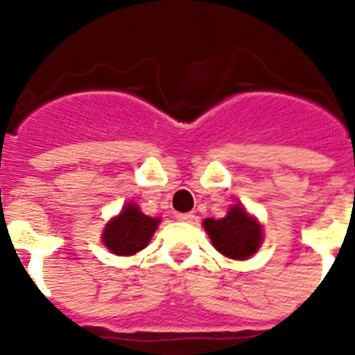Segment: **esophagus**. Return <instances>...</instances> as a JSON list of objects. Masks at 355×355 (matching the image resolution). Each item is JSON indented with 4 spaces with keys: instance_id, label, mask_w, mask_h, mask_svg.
Masks as SVG:
<instances>
[{
    "instance_id": "1",
    "label": "esophagus",
    "mask_w": 355,
    "mask_h": 355,
    "mask_svg": "<svg viewBox=\"0 0 355 355\" xmlns=\"http://www.w3.org/2000/svg\"><path fill=\"white\" fill-rule=\"evenodd\" d=\"M177 221H182V223H191L195 219L193 214H177Z\"/></svg>"
}]
</instances>
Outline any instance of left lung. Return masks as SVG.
<instances>
[{
    "label": "left lung",
    "mask_w": 355,
    "mask_h": 355,
    "mask_svg": "<svg viewBox=\"0 0 355 355\" xmlns=\"http://www.w3.org/2000/svg\"><path fill=\"white\" fill-rule=\"evenodd\" d=\"M202 227L211 245L230 259H248L263 243L261 225L241 205L230 206L221 219H205Z\"/></svg>",
    "instance_id": "left-lung-1"
}]
</instances>
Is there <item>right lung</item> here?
<instances>
[{"label":"right lung","mask_w":355,"mask_h":355,"mask_svg":"<svg viewBox=\"0 0 355 355\" xmlns=\"http://www.w3.org/2000/svg\"><path fill=\"white\" fill-rule=\"evenodd\" d=\"M160 219L145 216L138 205L128 202L119 216L112 217L103 230V243L112 254L132 256L149 245Z\"/></svg>","instance_id":"add662e5"}]
</instances>
